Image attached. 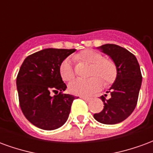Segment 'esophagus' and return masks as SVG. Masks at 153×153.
Instances as JSON below:
<instances>
[{
    "mask_svg": "<svg viewBox=\"0 0 153 153\" xmlns=\"http://www.w3.org/2000/svg\"><path fill=\"white\" fill-rule=\"evenodd\" d=\"M80 97V98H82V99L85 100V101H87V102H88V101H90V97H84V96H79Z\"/></svg>",
    "mask_w": 153,
    "mask_h": 153,
    "instance_id": "esophagus-1",
    "label": "esophagus"
}]
</instances>
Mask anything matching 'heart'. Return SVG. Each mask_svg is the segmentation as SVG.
Here are the masks:
<instances>
[{
  "label": "heart",
  "instance_id": "1",
  "mask_svg": "<svg viewBox=\"0 0 153 153\" xmlns=\"http://www.w3.org/2000/svg\"><path fill=\"white\" fill-rule=\"evenodd\" d=\"M77 60L90 65L88 79H75L70 83L68 88L70 93L79 96H89L97 92L105 85H109L115 81L117 70L114 61L103 58L102 55L94 50L88 49L81 51L75 56ZM60 74L64 81H70L75 75L72 62L66 58L61 62L59 68Z\"/></svg>",
  "mask_w": 153,
  "mask_h": 153
}]
</instances>
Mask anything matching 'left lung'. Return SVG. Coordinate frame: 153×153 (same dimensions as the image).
<instances>
[{"label":"left lung","instance_id":"8db88e82","mask_svg":"<svg viewBox=\"0 0 153 153\" xmlns=\"http://www.w3.org/2000/svg\"><path fill=\"white\" fill-rule=\"evenodd\" d=\"M108 55L115 64L117 75L108 92L111 97L104 103L103 110L93 115L96 120L105 125H115L128 118L136 107L141 88L142 74L134 54L115 44H105L97 47Z\"/></svg>","mask_w":153,"mask_h":153}]
</instances>
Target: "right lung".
Masks as SVG:
<instances>
[{
	"label": "right lung",
	"instance_id": "add662e5",
	"mask_svg": "<svg viewBox=\"0 0 153 153\" xmlns=\"http://www.w3.org/2000/svg\"><path fill=\"white\" fill-rule=\"evenodd\" d=\"M74 51L47 48L26 57L22 64L16 79L19 106L26 119L38 128L53 130L62 126L69 117L76 97L62 93L67 87L59 68ZM51 92L56 95L52 96Z\"/></svg>",
	"mask_w": 153,
	"mask_h": 153
}]
</instances>
